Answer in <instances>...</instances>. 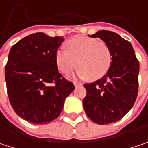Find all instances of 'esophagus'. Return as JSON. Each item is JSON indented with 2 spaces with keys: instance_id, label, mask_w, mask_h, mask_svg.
<instances>
[{
  "instance_id": "1",
  "label": "esophagus",
  "mask_w": 148,
  "mask_h": 148,
  "mask_svg": "<svg viewBox=\"0 0 148 148\" xmlns=\"http://www.w3.org/2000/svg\"><path fill=\"white\" fill-rule=\"evenodd\" d=\"M74 86H75V87H77V86H81L83 84H82V83H79V82H74Z\"/></svg>"
}]
</instances>
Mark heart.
<instances>
[{
	"instance_id": "b5f03b06",
	"label": "heart",
	"mask_w": 148,
	"mask_h": 148,
	"mask_svg": "<svg viewBox=\"0 0 148 148\" xmlns=\"http://www.w3.org/2000/svg\"><path fill=\"white\" fill-rule=\"evenodd\" d=\"M66 49H58L55 54L57 67L63 74H69L78 65L79 77L97 80L108 72L112 55L105 42L80 36L69 40Z\"/></svg>"
}]
</instances>
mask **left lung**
<instances>
[{"label": "left lung", "mask_w": 148, "mask_h": 148, "mask_svg": "<svg viewBox=\"0 0 148 148\" xmlns=\"http://www.w3.org/2000/svg\"><path fill=\"white\" fill-rule=\"evenodd\" d=\"M90 38H99L111 52L108 72L100 79L84 84L86 96L83 106L94 122L106 125L121 120L133 106L138 92L139 62L132 45L117 33L98 31Z\"/></svg>", "instance_id": "obj_1"}]
</instances>
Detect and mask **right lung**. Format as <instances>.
Listing matches in <instances>:
<instances>
[{
	"mask_svg": "<svg viewBox=\"0 0 148 148\" xmlns=\"http://www.w3.org/2000/svg\"><path fill=\"white\" fill-rule=\"evenodd\" d=\"M64 41L63 37L36 32L10 50L5 68L9 100L16 115L32 124H47L58 118L75 89L58 73L55 62Z\"/></svg>",
	"mask_w": 148,
	"mask_h": 148,
	"instance_id": "1",
	"label": "right lung"
}]
</instances>
